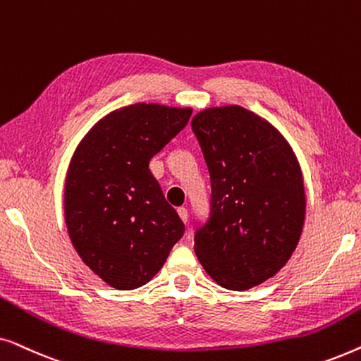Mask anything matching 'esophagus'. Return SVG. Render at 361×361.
<instances>
[{"mask_svg":"<svg viewBox=\"0 0 361 361\" xmlns=\"http://www.w3.org/2000/svg\"><path fill=\"white\" fill-rule=\"evenodd\" d=\"M177 214H179L180 220L184 221V224H187V219H189V214H187L185 207H179V209H177Z\"/></svg>","mask_w":361,"mask_h":361,"instance_id":"esophagus-1","label":"esophagus"}]
</instances>
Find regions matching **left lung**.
Wrapping results in <instances>:
<instances>
[{
  "label": "left lung",
  "instance_id": "8db88e82",
  "mask_svg": "<svg viewBox=\"0 0 361 361\" xmlns=\"http://www.w3.org/2000/svg\"><path fill=\"white\" fill-rule=\"evenodd\" d=\"M212 180V216L194 250L221 288L246 290L273 278L293 256L305 219L298 156L278 128L240 105L192 118Z\"/></svg>",
  "mask_w": 361,
  "mask_h": 361
}]
</instances>
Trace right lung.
Segmentation results:
<instances>
[{
    "label": "right lung",
    "mask_w": 361,
    "mask_h": 361,
    "mask_svg": "<svg viewBox=\"0 0 361 361\" xmlns=\"http://www.w3.org/2000/svg\"><path fill=\"white\" fill-rule=\"evenodd\" d=\"M192 108L133 103L100 118L73 151L63 187V215L73 248L118 290L154 278L184 224L149 169L189 121Z\"/></svg>",
    "instance_id": "right-lung-1"
}]
</instances>
